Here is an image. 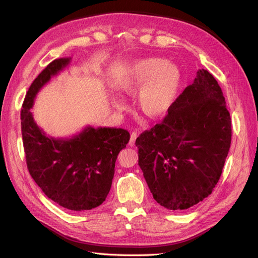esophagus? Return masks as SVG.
Wrapping results in <instances>:
<instances>
[{
	"mask_svg": "<svg viewBox=\"0 0 258 258\" xmlns=\"http://www.w3.org/2000/svg\"><path fill=\"white\" fill-rule=\"evenodd\" d=\"M137 138H138L137 132H132L131 136H130V140H129V145H130V146H135Z\"/></svg>",
	"mask_w": 258,
	"mask_h": 258,
	"instance_id": "esophagus-1",
	"label": "esophagus"
}]
</instances>
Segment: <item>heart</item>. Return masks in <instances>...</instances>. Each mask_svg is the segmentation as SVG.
Listing matches in <instances>:
<instances>
[{
	"label": "heart",
	"mask_w": 258,
	"mask_h": 258,
	"mask_svg": "<svg viewBox=\"0 0 258 258\" xmlns=\"http://www.w3.org/2000/svg\"><path fill=\"white\" fill-rule=\"evenodd\" d=\"M182 76L176 66L163 59L147 58L136 61L116 82V89L131 95L137 90L138 106L146 117L161 118L172 108L181 86ZM115 110H124L120 97L113 96Z\"/></svg>",
	"instance_id": "b5f03b06"
}]
</instances>
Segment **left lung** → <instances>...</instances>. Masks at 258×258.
<instances>
[{"mask_svg":"<svg viewBox=\"0 0 258 258\" xmlns=\"http://www.w3.org/2000/svg\"><path fill=\"white\" fill-rule=\"evenodd\" d=\"M230 143L223 91L212 74L198 70L162 122L136 140L139 166L154 199L173 211L199 204L220 179Z\"/></svg>","mask_w":258,"mask_h":258,"instance_id":"8db88e82","label":"left lung"}]
</instances>
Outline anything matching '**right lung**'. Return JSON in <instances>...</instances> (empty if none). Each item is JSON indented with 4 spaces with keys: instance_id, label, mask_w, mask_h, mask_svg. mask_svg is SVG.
<instances>
[{
    "instance_id": "add662e5",
    "label": "right lung",
    "mask_w": 258,
    "mask_h": 258,
    "mask_svg": "<svg viewBox=\"0 0 258 258\" xmlns=\"http://www.w3.org/2000/svg\"><path fill=\"white\" fill-rule=\"evenodd\" d=\"M71 58L53 60L31 84L21 108V131L28 170L49 199L72 211L99 207L111 189L115 162L130 135L121 128L85 127L70 138L46 136L30 110L37 92Z\"/></svg>"
}]
</instances>
